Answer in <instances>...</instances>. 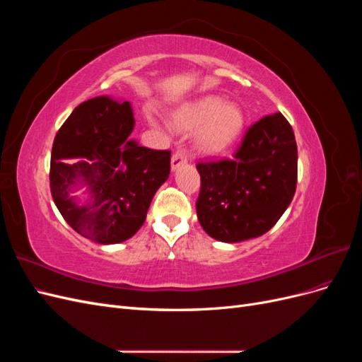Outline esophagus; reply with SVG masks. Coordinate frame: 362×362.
<instances>
[{
    "mask_svg": "<svg viewBox=\"0 0 362 362\" xmlns=\"http://www.w3.org/2000/svg\"><path fill=\"white\" fill-rule=\"evenodd\" d=\"M187 163V157H185L184 152L181 151H177L175 154L172 156V160H170V164H172V170H177L180 166H182V164Z\"/></svg>",
    "mask_w": 362,
    "mask_h": 362,
    "instance_id": "1",
    "label": "esophagus"
}]
</instances>
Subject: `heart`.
Masks as SVG:
<instances>
[{
    "instance_id": "obj_1",
    "label": "heart",
    "mask_w": 362,
    "mask_h": 362,
    "mask_svg": "<svg viewBox=\"0 0 362 362\" xmlns=\"http://www.w3.org/2000/svg\"><path fill=\"white\" fill-rule=\"evenodd\" d=\"M170 128L178 133H193L194 146L201 154L217 156L242 134L245 113L235 103H225L217 95H206L185 103L170 115Z\"/></svg>"
}]
</instances>
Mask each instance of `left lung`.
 <instances>
[{"label": "left lung", "mask_w": 362, "mask_h": 362, "mask_svg": "<svg viewBox=\"0 0 362 362\" xmlns=\"http://www.w3.org/2000/svg\"><path fill=\"white\" fill-rule=\"evenodd\" d=\"M196 202L204 231L223 243L266 234L287 210L298 182V146L281 113L252 125L233 160L198 163Z\"/></svg>", "instance_id": "obj_1"}]
</instances>
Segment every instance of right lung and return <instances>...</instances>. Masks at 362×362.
I'll list each match as a JSON object with an SVG mask.
<instances>
[{"label":"right lung","instance_id":"right-lung-1","mask_svg":"<svg viewBox=\"0 0 362 362\" xmlns=\"http://www.w3.org/2000/svg\"><path fill=\"white\" fill-rule=\"evenodd\" d=\"M134 124L129 101L96 96L75 107L54 139V204L76 233L95 243L116 245L133 237L169 178L170 151L148 149L128 139ZM83 187L86 203L71 194Z\"/></svg>","mask_w":362,"mask_h":362}]
</instances>
